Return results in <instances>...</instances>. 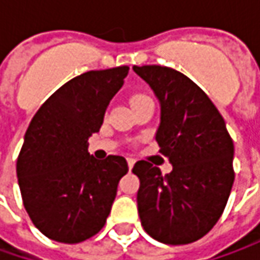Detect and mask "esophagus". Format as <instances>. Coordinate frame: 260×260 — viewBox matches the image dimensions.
<instances>
[{
    "label": "esophagus",
    "mask_w": 260,
    "mask_h": 260,
    "mask_svg": "<svg viewBox=\"0 0 260 260\" xmlns=\"http://www.w3.org/2000/svg\"><path fill=\"white\" fill-rule=\"evenodd\" d=\"M127 164H128V169L132 171V168L135 166L136 160H135V159H133V157H127Z\"/></svg>",
    "instance_id": "1"
}]
</instances>
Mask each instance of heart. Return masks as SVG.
Wrapping results in <instances>:
<instances>
[{
  "label": "heart",
  "mask_w": 260,
  "mask_h": 260,
  "mask_svg": "<svg viewBox=\"0 0 260 260\" xmlns=\"http://www.w3.org/2000/svg\"><path fill=\"white\" fill-rule=\"evenodd\" d=\"M140 96H145V95H136L135 98H140ZM135 98H133V100H135Z\"/></svg>",
  "instance_id": "b5f03b06"
}]
</instances>
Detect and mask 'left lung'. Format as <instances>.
I'll return each mask as SVG.
<instances>
[{
	"label": "left lung",
	"instance_id": "1",
	"mask_svg": "<svg viewBox=\"0 0 260 260\" xmlns=\"http://www.w3.org/2000/svg\"><path fill=\"white\" fill-rule=\"evenodd\" d=\"M160 105L155 139L172 171L136 162L137 208L147 235L166 245H188L221 217L235 182V146L224 118L200 86L172 68L133 66Z\"/></svg>",
	"mask_w": 260,
	"mask_h": 260
}]
</instances>
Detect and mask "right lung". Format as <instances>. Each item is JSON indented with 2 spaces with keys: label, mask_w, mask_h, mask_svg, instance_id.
<instances>
[{
  "label": "right lung",
  "mask_w": 260,
  "mask_h": 260,
  "mask_svg": "<svg viewBox=\"0 0 260 260\" xmlns=\"http://www.w3.org/2000/svg\"><path fill=\"white\" fill-rule=\"evenodd\" d=\"M127 74L128 66H118L71 79L46 100L25 132L17 159L23 204L55 242L72 245L96 235L128 172L123 156L98 160L88 153V139L100 132Z\"/></svg>",
  "instance_id": "right-lung-1"
}]
</instances>
